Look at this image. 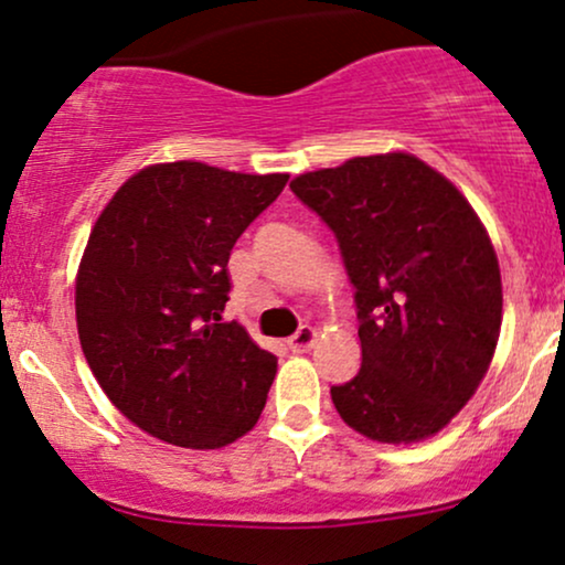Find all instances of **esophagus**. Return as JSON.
<instances>
[{
  "mask_svg": "<svg viewBox=\"0 0 565 565\" xmlns=\"http://www.w3.org/2000/svg\"><path fill=\"white\" fill-rule=\"evenodd\" d=\"M316 337H319V332H316L313 327H308V323H305V327H300L297 329L295 334L289 337V350L291 353H305V350H310L313 348V342H316Z\"/></svg>",
  "mask_w": 565,
  "mask_h": 565,
  "instance_id": "obj_1",
  "label": "esophagus"
}]
</instances>
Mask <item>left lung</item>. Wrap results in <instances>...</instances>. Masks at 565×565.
Here are the masks:
<instances>
[{"mask_svg":"<svg viewBox=\"0 0 565 565\" xmlns=\"http://www.w3.org/2000/svg\"><path fill=\"white\" fill-rule=\"evenodd\" d=\"M291 193L340 246L359 316L361 369L332 387L361 436H436L470 401L502 327L499 263L468 199L412 153L300 174Z\"/></svg>","mask_w":565,"mask_h":565,"instance_id":"1","label":"left lung"}]
</instances>
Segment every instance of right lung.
I'll use <instances>...</instances> for the list:
<instances>
[{"mask_svg":"<svg viewBox=\"0 0 565 565\" xmlns=\"http://www.w3.org/2000/svg\"><path fill=\"white\" fill-rule=\"evenodd\" d=\"M289 174L153 164L97 217L76 276V327L95 380L167 444L220 449L260 419L276 355L225 321L228 257Z\"/></svg>","mask_w":565,"mask_h":565,"instance_id":"1","label":"right lung"}]
</instances>
